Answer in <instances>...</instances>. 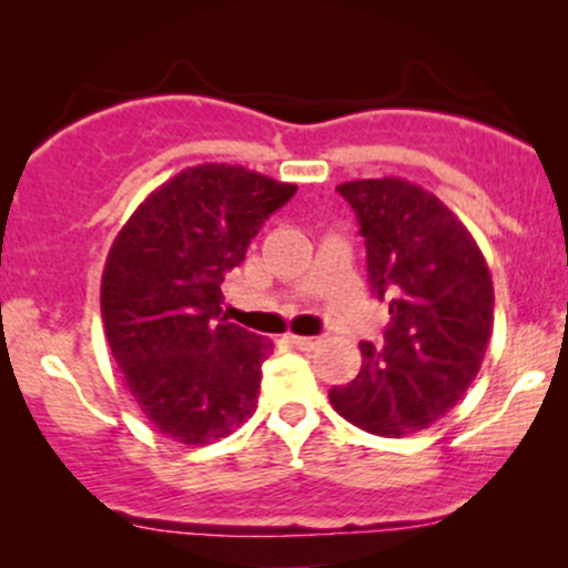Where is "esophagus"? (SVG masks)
I'll list each match as a JSON object with an SVG mask.
<instances>
[{
	"label": "esophagus",
	"instance_id": "esophagus-1",
	"mask_svg": "<svg viewBox=\"0 0 568 568\" xmlns=\"http://www.w3.org/2000/svg\"><path fill=\"white\" fill-rule=\"evenodd\" d=\"M288 342H291L296 349H304V352L321 347V336H288Z\"/></svg>",
	"mask_w": 568,
	"mask_h": 568
}]
</instances>
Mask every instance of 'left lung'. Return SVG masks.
<instances>
[{
  "instance_id": "left-lung-1",
  "label": "left lung",
  "mask_w": 568,
  "mask_h": 568,
  "mask_svg": "<svg viewBox=\"0 0 568 568\" xmlns=\"http://www.w3.org/2000/svg\"><path fill=\"white\" fill-rule=\"evenodd\" d=\"M336 192L366 237L371 291L389 304L382 349L361 342V374L328 393L344 419L382 438L419 433L467 393L494 331L491 272L467 226L406 179Z\"/></svg>"
}]
</instances>
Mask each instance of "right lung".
<instances>
[{
  "mask_svg": "<svg viewBox=\"0 0 568 568\" xmlns=\"http://www.w3.org/2000/svg\"><path fill=\"white\" fill-rule=\"evenodd\" d=\"M296 184L186 168L135 207L106 256L101 317L130 395L168 438L205 446L256 410L272 342L221 315V283Z\"/></svg>",
  "mask_w": 568,
  "mask_h": 568,
  "instance_id": "right-lung-1",
  "label": "right lung"
}]
</instances>
